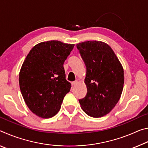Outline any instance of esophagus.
Returning a JSON list of instances; mask_svg holds the SVG:
<instances>
[{
    "label": "esophagus",
    "mask_w": 148,
    "mask_h": 148,
    "mask_svg": "<svg viewBox=\"0 0 148 148\" xmlns=\"http://www.w3.org/2000/svg\"><path fill=\"white\" fill-rule=\"evenodd\" d=\"M77 83V80H76V81H74L72 82V86H75L76 84Z\"/></svg>",
    "instance_id": "34e87169"
}]
</instances>
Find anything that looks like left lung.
Masks as SVG:
<instances>
[{"mask_svg": "<svg viewBox=\"0 0 148 148\" xmlns=\"http://www.w3.org/2000/svg\"><path fill=\"white\" fill-rule=\"evenodd\" d=\"M76 46L87 70V92L79 102L88 116L102 117L114 108L121 97L123 69L113 50L104 42L87 41Z\"/></svg>", "mask_w": 148, "mask_h": 148, "instance_id": "1", "label": "left lung"}]
</instances>
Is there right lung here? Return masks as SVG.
Returning <instances> with one entry per match:
<instances>
[{
	"label": "right lung",
	"instance_id": "1",
	"mask_svg": "<svg viewBox=\"0 0 148 148\" xmlns=\"http://www.w3.org/2000/svg\"><path fill=\"white\" fill-rule=\"evenodd\" d=\"M74 44L57 40L34 46L20 70L19 87L30 110L42 118L58 113L71 84L66 79L63 64Z\"/></svg>",
	"mask_w": 148,
	"mask_h": 148
}]
</instances>
